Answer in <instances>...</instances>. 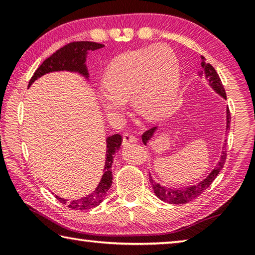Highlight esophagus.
Listing matches in <instances>:
<instances>
[{
    "mask_svg": "<svg viewBox=\"0 0 255 255\" xmlns=\"http://www.w3.org/2000/svg\"><path fill=\"white\" fill-rule=\"evenodd\" d=\"M136 141H137V138L133 135H131V133L125 132L123 135V145L124 146H127L131 143H136Z\"/></svg>",
    "mask_w": 255,
    "mask_h": 255,
    "instance_id": "obj_1",
    "label": "esophagus"
}]
</instances>
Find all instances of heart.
Masks as SVG:
<instances>
[{
  "label": "heart",
  "mask_w": 255,
  "mask_h": 255,
  "mask_svg": "<svg viewBox=\"0 0 255 255\" xmlns=\"http://www.w3.org/2000/svg\"><path fill=\"white\" fill-rule=\"evenodd\" d=\"M180 83L176 54L166 45H155L120 54L108 65L100 102L108 114L123 110L130 99L138 115L146 119L162 118L173 105Z\"/></svg>",
  "instance_id": "heart-1"
}]
</instances>
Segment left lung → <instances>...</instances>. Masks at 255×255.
Listing matches in <instances>:
<instances>
[{
	"label": "left lung",
	"mask_w": 255,
	"mask_h": 255,
	"mask_svg": "<svg viewBox=\"0 0 255 255\" xmlns=\"http://www.w3.org/2000/svg\"><path fill=\"white\" fill-rule=\"evenodd\" d=\"M201 67L202 71L201 73H204L206 75L207 79L209 81V84L211 88H213L216 92H217L219 96L223 97L224 99H226V92L225 89H224V85L221 81V77L217 74L215 68L210 65L209 63L205 62V57H201ZM227 130L230 128L231 125V114L230 110L227 108ZM155 130H156V127H153L146 130L143 136H141V139H143L144 145H147L148 140L152 139V137L154 135ZM226 145V144H224ZM225 147V146H224ZM226 161V150L224 149L222 153V156L219 158V162L217 163L215 169L210 172L209 175L207 176L205 180H202L201 182L195 185H190V187L187 188H166V187H162L161 184H158L155 182V181L152 179V176L149 174V182L153 185L154 189V193L156 195L158 199H161L165 202H169V204H174V205H179V204H185V202H189L193 199H196L197 197H199L205 190L209 187V185L213 183V181L217 178V175L219 174V172L223 169L224 164H225Z\"/></svg>",
	"instance_id": "obj_1"
}]
</instances>
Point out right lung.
I'll return each mask as SVG.
<instances>
[{
    "mask_svg": "<svg viewBox=\"0 0 255 255\" xmlns=\"http://www.w3.org/2000/svg\"><path fill=\"white\" fill-rule=\"evenodd\" d=\"M102 44L93 41H73L70 44L65 45L62 48L56 50L55 53L46 58L42 62L41 65L37 68L36 72L29 81V85H31L38 77L47 74L50 72L57 71H70V72H77L85 76L86 79L89 77L88 68L85 65L86 55L89 50H96L102 48ZM123 137L119 133L112 135L107 138V154H106V163L105 169H103V175L100 181V183L97 189L91 193V195L86 196L84 198L77 200L68 201L56 196V198L62 202V204L67 205L68 208L75 210H88L94 208L101 204L107 196L108 190L110 189L112 183V163H114V155L116 152H118L122 145Z\"/></svg>",
    "mask_w": 255,
    "mask_h": 255,
    "instance_id": "add662e5",
    "label": "right lung"
}]
</instances>
